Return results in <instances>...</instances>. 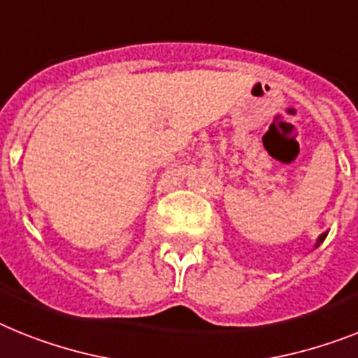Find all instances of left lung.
Wrapping results in <instances>:
<instances>
[{
	"mask_svg": "<svg viewBox=\"0 0 358 358\" xmlns=\"http://www.w3.org/2000/svg\"><path fill=\"white\" fill-rule=\"evenodd\" d=\"M326 236H327V234H322L320 238H318V243H320V241H324V239H326Z\"/></svg>",
	"mask_w": 358,
	"mask_h": 358,
	"instance_id": "obj_1",
	"label": "left lung"
}]
</instances>
